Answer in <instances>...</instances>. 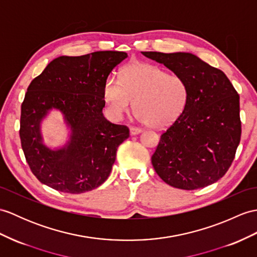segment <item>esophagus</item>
<instances>
[{"mask_svg":"<svg viewBox=\"0 0 257 257\" xmlns=\"http://www.w3.org/2000/svg\"><path fill=\"white\" fill-rule=\"evenodd\" d=\"M141 133V129L140 128H137V127H130V135H137V134H140Z\"/></svg>","mask_w":257,"mask_h":257,"instance_id":"esophagus-1","label":"esophagus"}]
</instances>
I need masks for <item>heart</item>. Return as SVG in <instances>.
Masks as SVG:
<instances>
[{"mask_svg": "<svg viewBox=\"0 0 257 257\" xmlns=\"http://www.w3.org/2000/svg\"><path fill=\"white\" fill-rule=\"evenodd\" d=\"M104 99L110 116L119 120L128 114L133 100L137 116L154 128L168 127L186 109L189 87L177 74L148 63L124 68L119 80L109 77L104 86Z\"/></svg>", "mask_w": 257, "mask_h": 257, "instance_id": "b5f03b06", "label": "heart"}]
</instances>
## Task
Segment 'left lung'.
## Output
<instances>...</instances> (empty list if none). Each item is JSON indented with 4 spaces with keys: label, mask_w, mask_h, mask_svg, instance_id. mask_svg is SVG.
Listing matches in <instances>:
<instances>
[{
    "label": "left lung",
    "mask_w": 257,
    "mask_h": 257,
    "mask_svg": "<svg viewBox=\"0 0 257 257\" xmlns=\"http://www.w3.org/2000/svg\"><path fill=\"white\" fill-rule=\"evenodd\" d=\"M183 76L189 101L161 135L151 158L157 174L175 188L193 190L219 181L241 140L240 96L221 70L188 52L142 51Z\"/></svg>",
    "instance_id": "left-lung-1"
}]
</instances>
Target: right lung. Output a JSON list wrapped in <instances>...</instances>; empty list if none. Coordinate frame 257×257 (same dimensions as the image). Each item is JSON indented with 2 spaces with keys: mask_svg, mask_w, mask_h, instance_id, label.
Instances as JSON below:
<instances>
[{
  "mask_svg": "<svg viewBox=\"0 0 257 257\" xmlns=\"http://www.w3.org/2000/svg\"><path fill=\"white\" fill-rule=\"evenodd\" d=\"M122 51H96L59 57L29 84L22 104L20 137L29 169L47 186L68 194L98 187L109 176L118 147L129 128L103 116L104 86ZM52 108L71 128L68 145L51 151L42 143L40 121Z\"/></svg>",
  "mask_w": 257,
  "mask_h": 257,
  "instance_id": "add662e5",
  "label": "right lung"
}]
</instances>
